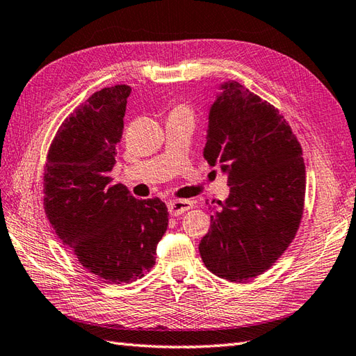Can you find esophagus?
Instances as JSON below:
<instances>
[{
    "instance_id": "34e87169",
    "label": "esophagus",
    "mask_w": 356,
    "mask_h": 356,
    "mask_svg": "<svg viewBox=\"0 0 356 356\" xmlns=\"http://www.w3.org/2000/svg\"><path fill=\"white\" fill-rule=\"evenodd\" d=\"M168 211L171 216H180V213H185L193 208V202L191 200H170L168 203Z\"/></svg>"
}]
</instances>
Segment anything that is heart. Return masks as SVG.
<instances>
[{"label":"heart","mask_w":356,"mask_h":356,"mask_svg":"<svg viewBox=\"0 0 356 356\" xmlns=\"http://www.w3.org/2000/svg\"><path fill=\"white\" fill-rule=\"evenodd\" d=\"M172 112H188V113H191V109H189L188 106H177V107H175V109H172Z\"/></svg>","instance_id":"obj_1"}]
</instances>
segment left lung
<instances>
[{"mask_svg":"<svg viewBox=\"0 0 356 356\" xmlns=\"http://www.w3.org/2000/svg\"><path fill=\"white\" fill-rule=\"evenodd\" d=\"M203 156L227 172L230 186L198 245L204 266L230 282L259 276L300 226L307 188L302 145L275 106L227 81L211 107Z\"/></svg>","mask_w":356,"mask_h":356,"instance_id":"1","label":"left lung"}]
</instances>
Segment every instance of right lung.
<instances>
[{"instance_id": "add662e5", "label": "right lung", "mask_w": 356, "mask_h": 356, "mask_svg": "<svg viewBox=\"0 0 356 356\" xmlns=\"http://www.w3.org/2000/svg\"><path fill=\"white\" fill-rule=\"evenodd\" d=\"M130 90L115 85L81 103L57 130L44 167L49 225L83 268L115 285L152 270L168 226L161 198L138 200L112 184Z\"/></svg>"}]
</instances>
